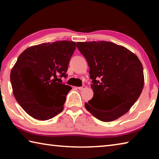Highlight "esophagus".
I'll return each mask as SVG.
<instances>
[{"label": "esophagus", "instance_id": "34e87169", "mask_svg": "<svg viewBox=\"0 0 159 159\" xmlns=\"http://www.w3.org/2000/svg\"><path fill=\"white\" fill-rule=\"evenodd\" d=\"M85 88V85H82L81 87H79V88H78V89L80 90H84Z\"/></svg>", "mask_w": 159, "mask_h": 159}]
</instances>
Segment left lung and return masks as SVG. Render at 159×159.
Returning <instances> with one entry per match:
<instances>
[{"label":"left lung","mask_w":159,"mask_h":159,"mask_svg":"<svg viewBox=\"0 0 159 159\" xmlns=\"http://www.w3.org/2000/svg\"><path fill=\"white\" fill-rule=\"evenodd\" d=\"M76 47L87 60L93 84V98L85 104L98 119L109 122L127 113L144 87L143 67L135 55L121 45L108 41L78 42ZM120 105L107 110V102Z\"/></svg>","instance_id":"obj_1"}]
</instances>
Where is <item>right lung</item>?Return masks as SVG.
Segmentation results:
<instances>
[{
	"instance_id": "right-lung-1",
	"label": "right lung",
	"mask_w": 159,
	"mask_h": 159,
	"mask_svg": "<svg viewBox=\"0 0 159 159\" xmlns=\"http://www.w3.org/2000/svg\"><path fill=\"white\" fill-rule=\"evenodd\" d=\"M76 50L73 41L45 43L26 49L10 74L13 94L22 109L45 120L62 111L71 86L61 83Z\"/></svg>"
}]
</instances>
